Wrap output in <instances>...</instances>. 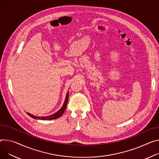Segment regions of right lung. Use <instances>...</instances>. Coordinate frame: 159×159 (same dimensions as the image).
I'll return each instance as SVG.
<instances>
[{
    "mask_svg": "<svg viewBox=\"0 0 159 159\" xmlns=\"http://www.w3.org/2000/svg\"><path fill=\"white\" fill-rule=\"evenodd\" d=\"M68 96H69V93L68 91L67 94H66V98H65V102L63 103V107H61V108L58 111H57L56 113L51 115H49V116H47V117H36V116H34V115L29 113H26L29 116H30L31 117L34 118V119H40V120H52V119H56L57 118H59L60 117L61 115H63V113H64L66 108V105H67V103H68Z\"/></svg>",
    "mask_w": 159,
    "mask_h": 159,
    "instance_id": "1",
    "label": "right lung"
}]
</instances>
